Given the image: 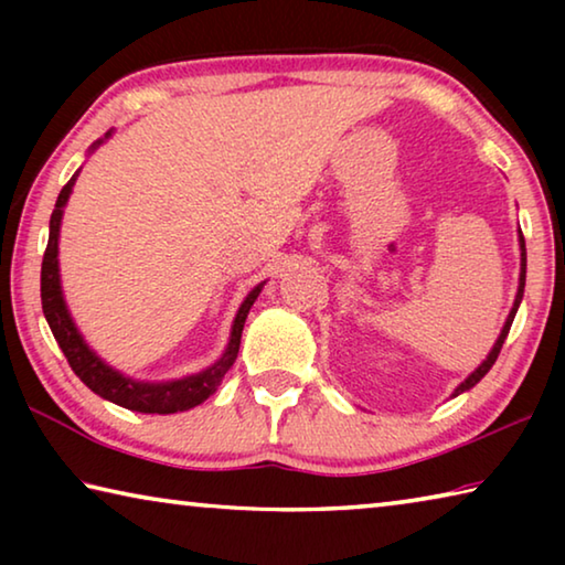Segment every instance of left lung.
I'll return each instance as SVG.
<instances>
[{"label":"left lung","mask_w":565,"mask_h":565,"mask_svg":"<svg viewBox=\"0 0 565 565\" xmlns=\"http://www.w3.org/2000/svg\"><path fill=\"white\" fill-rule=\"evenodd\" d=\"M519 246H521V274H519V291H515V299H513V306H511V311H509V319H505V323H503V329H501V333H499V339H495V343H493V349L489 351V356H486L481 363H478V369H473L471 374H468L461 384H458L456 388H454V398L458 396V394H463V391H468V388H473L478 381H481L486 374H489L491 371V366L495 363V359H499V353H501V347H503V341H505V337H509V331H511V323H513V319H515V311H519V306H521V301H523V289H525V242H523V234H521V228H519Z\"/></svg>","instance_id":"left-lung-1"}]
</instances>
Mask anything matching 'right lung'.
<instances>
[{"mask_svg":"<svg viewBox=\"0 0 565 565\" xmlns=\"http://www.w3.org/2000/svg\"><path fill=\"white\" fill-rule=\"evenodd\" d=\"M111 134L114 129L104 134L99 141H94L89 147V154H94V151H97L104 141L111 137ZM79 171L82 169L74 171V177L66 181L64 189L60 191V196H56L54 212L50 218V242H46V252L42 262V311H44L46 323H50L56 343H60V349L64 351V356L70 361L74 374L79 376L84 384L94 391V394L111 401V404H117L121 408L139 411V414H179V411H189L199 404H204V401L218 388V384H222L226 371L234 366L238 343H242L244 321L266 281L256 284L254 289L246 294L242 306H238L232 323V333H228L226 349L222 356L212 363V366L199 371V374H191L184 379H171V381H137L127 374H121V371H117L114 366H109L107 361L99 359L97 351L84 341L79 329H76L70 309H66L64 291H62L60 228H62L64 206L70 202L72 186L76 184Z\"/></svg>","mask_w":565,"mask_h":565,"instance_id":"1","label":"right lung"}]
</instances>
